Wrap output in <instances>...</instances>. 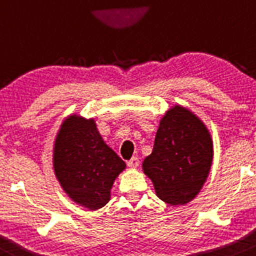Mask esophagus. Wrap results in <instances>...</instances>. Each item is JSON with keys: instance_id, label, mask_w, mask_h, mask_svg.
I'll return each instance as SVG.
<instances>
[{"instance_id": "34e87169", "label": "esophagus", "mask_w": 256, "mask_h": 256, "mask_svg": "<svg viewBox=\"0 0 256 256\" xmlns=\"http://www.w3.org/2000/svg\"><path fill=\"white\" fill-rule=\"evenodd\" d=\"M138 164H140V162H138V158H131V160L128 161V166L130 168H136L138 166Z\"/></svg>"}]
</instances>
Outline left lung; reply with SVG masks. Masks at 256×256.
Returning <instances> with one entry per match:
<instances>
[{
  "label": "left lung",
  "instance_id": "obj_1",
  "mask_svg": "<svg viewBox=\"0 0 256 256\" xmlns=\"http://www.w3.org/2000/svg\"><path fill=\"white\" fill-rule=\"evenodd\" d=\"M214 158L206 125L188 108L174 105L160 120L152 152L142 162L158 199L170 205L192 202L204 186Z\"/></svg>",
  "mask_w": 256,
  "mask_h": 256
}]
</instances>
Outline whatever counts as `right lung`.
Instances as JSON below:
<instances>
[{"instance_id":"right-lung-1","label":"right lung","mask_w":256,"mask_h":256,"mask_svg":"<svg viewBox=\"0 0 256 256\" xmlns=\"http://www.w3.org/2000/svg\"><path fill=\"white\" fill-rule=\"evenodd\" d=\"M54 171L74 202L88 210L105 206L126 164L104 141L96 121L71 114L62 121L54 142Z\"/></svg>"}]
</instances>
